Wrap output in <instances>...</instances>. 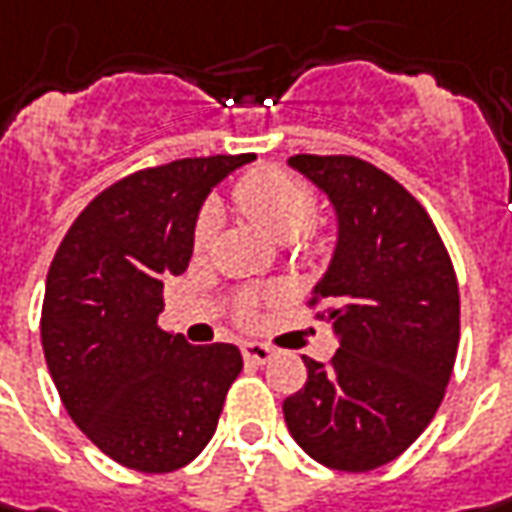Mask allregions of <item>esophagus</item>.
<instances>
[{"instance_id": "esophagus-1", "label": "esophagus", "mask_w": 512, "mask_h": 512, "mask_svg": "<svg viewBox=\"0 0 512 512\" xmlns=\"http://www.w3.org/2000/svg\"><path fill=\"white\" fill-rule=\"evenodd\" d=\"M240 351H243V360L255 362V365H266V362L277 354L272 345L266 343H243L240 345Z\"/></svg>"}]
</instances>
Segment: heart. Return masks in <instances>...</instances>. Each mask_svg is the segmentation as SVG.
Here are the masks:
<instances>
[{
    "label": "heart",
    "instance_id": "heart-1",
    "mask_svg": "<svg viewBox=\"0 0 512 512\" xmlns=\"http://www.w3.org/2000/svg\"><path fill=\"white\" fill-rule=\"evenodd\" d=\"M238 209L277 243H291L303 238L317 215V198L311 186L280 169H255L246 172L235 186ZM221 226V215L215 206H206L195 226V252H206ZM314 246V243H311ZM240 317H249V306H243Z\"/></svg>",
    "mask_w": 512,
    "mask_h": 512
}]
</instances>
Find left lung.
<instances>
[{"label": "left lung", "instance_id": "1", "mask_svg": "<svg viewBox=\"0 0 512 512\" xmlns=\"http://www.w3.org/2000/svg\"><path fill=\"white\" fill-rule=\"evenodd\" d=\"M337 218V246L311 306L340 348L309 357L283 402L294 442L331 470L365 473L411 448L442 405L459 348V286L414 195L354 155H291Z\"/></svg>", "mask_w": 512, "mask_h": 512}]
</instances>
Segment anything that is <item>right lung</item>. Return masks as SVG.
Masks as SVG:
<instances>
[{
	"label": "right lung",
	"instance_id": "add662e5",
	"mask_svg": "<svg viewBox=\"0 0 512 512\" xmlns=\"http://www.w3.org/2000/svg\"><path fill=\"white\" fill-rule=\"evenodd\" d=\"M255 155L141 169L84 206L50 263L42 348L67 414L118 465L169 473L218 428L238 345L158 326L164 280L189 266L206 195Z\"/></svg>",
	"mask_w": 512,
	"mask_h": 512
}]
</instances>
